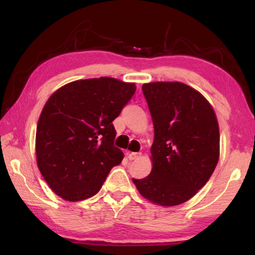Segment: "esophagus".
Listing matches in <instances>:
<instances>
[{
	"label": "esophagus",
	"instance_id": "obj_1",
	"mask_svg": "<svg viewBox=\"0 0 255 255\" xmlns=\"http://www.w3.org/2000/svg\"><path fill=\"white\" fill-rule=\"evenodd\" d=\"M140 155H141V153H136V152H131L130 154L128 155V157H129V159H137L138 157H140Z\"/></svg>",
	"mask_w": 255,
	"mask_h": 255
}]
</instances>
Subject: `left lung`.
Returning a JSON list of instances; mask_svg holds the SVG:
<instances>
[{
	"instance_id": "1",
	"label": "left lung",
	"mask_w": 255,
	"mask_h": 255,
	"mask_svg": "<svg viewBox=\"0 0 255 255\" xmlns=\"http://www.w3.org/2000/svg\"><path fill=\"white\" fill-rule=\"evenodd\" d=\"M141 90L154 125L153 167L132 182L154 204H183L207 183L218 163L215 111L202 94L181 82L146 83Z\"/></svg>"
}]
</instances>
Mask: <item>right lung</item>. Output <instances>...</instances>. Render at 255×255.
<instances>
[{"mask_svg": "<svg viewBox=\"0 0 255 255\" xmlns=\"http://www.w3.org/2000/svg\"><path fill=\"white\" fill-rule=\"evenodd\" d=\"M136 91L112 77L74 81L46 102L36 132L37 164L47 184L67 201L100 191L124 153L114 144L118 117Z\"/></svg>", "mask_w": 255, "mask_h": 255, "instance_id": "add662e5", "label": "right lung"}]
</instances>
